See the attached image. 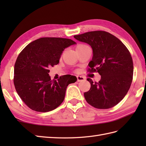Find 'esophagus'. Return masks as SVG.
Returning a JSON list of instances; mask_svg holds the SVG:
<instances>
[{
  "label": "esophagus",
  "mask_w": 146,
  "mask_h": 146,
  "mask_svg": "<svg viewBox=\"0 0 146 146\" xmlns=\"http://www.w3.org/2000/svg\"><path fill=\"white\" fill-rule=\"evenodd\" d=\"M76 78H77V81L78 82H82V81H85V77H83V76H76Z\"/></svg>",
  "instance_id": "obj_1"
}]
</instances>
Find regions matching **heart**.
<instances>
[{
  "instance_id": "heart-1",
  "label": "heart",
  "mask_w": 146,
  "mask_h": 146,
  "mask_svg": "<svg viewBox=\"0 0 146 146\" xmlns=\"http://www.w3.org/2000/svg\"><path fill=\"white\" fill-rule=\"evenodd\" d=\"M86 46V45H85V44H79L78 46H77L76 48H80V47H82V46Z\"/></svg>"
}]
</instances>
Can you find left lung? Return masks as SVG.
<instances>
[{
    "mask_svg": "<svg viewBox=\"0 0 146 146\" xmlns=\"http://www.w3.org/2000/svg\"><path fill=\"white\" fill-rule=\"evenodd\" d=\"M74 38L91 46L94 55L88 71L101 75L98 82L87 78L91 87L84 93L86 101L99 109L115 106L124 98L132 82L134 65L128 49L117 37L104 31L87 32Z\"/></svg>",
    "mask_w": 146,
    "mask_h": 146,
    "instance_id": "1",
    "label": "left lung"
}]
</instances>
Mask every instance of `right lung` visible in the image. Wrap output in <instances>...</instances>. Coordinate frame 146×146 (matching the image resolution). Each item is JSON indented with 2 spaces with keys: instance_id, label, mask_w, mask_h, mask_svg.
<instances>
[{
  "instance_id": "right-lung-1",
  "label": "right lung",
  "mask_w": 146,
  "mask_h": 146,
  "mask_svg": "<svg viewBox=\"0 0 146 146\" xmlns=\"http://www.w3.org/2000/svg\"><path fill=\"white\" fill-rule=\"evenodd\" d=\"M75 43L70 39L41 38L27 44L19 54L14 65V84L31 109L47 112L63 102L68 85L75 83L70 79L73 76L63 75L57 81L51 80L49 68L58 64L64 49Z\"/></svg>"
}]
</instances>
